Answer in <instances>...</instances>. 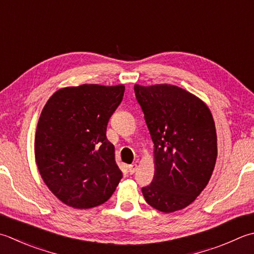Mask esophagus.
Instances as JSON below:
<instances>
[{
  "mask_svg": "<svg viewBox=\"0 0 254 254\" xmlns=\"http://www.w3.org/2000/svg\"><path fill=\"white\" fill-rule=\"evenodd\" d=\"M127 168H128V173H130L131 175H132V174H134V173L136 172V170H137V165H136V164H132V165H128V166H127Z\"/></svg>",
  "mask_w": 254,
  "mask_h": 254,
  "instance_id": "esophagus-1",
  "label": "esophagus"
}]
</instances>
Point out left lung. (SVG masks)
I'll use <instances>...</instances> for the list:
<instances>
[{
	"label": "left lung",
	"instance_id": "obj_1",
	"mask_svg": "<svg viewBox=\"0 0 254 254\" xmlns=\"http://www.w3.org/2000/svg\"><path fill=\"white\" fill-rule=\"evenodd\" d=\"M134 92L154 143L155 174L142 193L163 212L184 209L209 182L217 158L211 112L200 99L172 84L142 87Z\"/></svg>",
	"mask_w": 254,
	"mask_h": 254
}]
</instances>
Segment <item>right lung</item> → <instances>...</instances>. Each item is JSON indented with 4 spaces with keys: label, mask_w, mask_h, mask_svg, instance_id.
<instances>
[{
    "label": "right lung",
    "mask_w": 254,
    "mask_h": 254,
    "mask_svg": "<svg viewBox=\"0 0 254 254\" xmlns=\"http://www.w3.org/2000/svg\"><path fill=\"white\" fill-rule=\"evenodd\" d=\"M124 90L123 84H81L61 89L45 104L35 158L45 184L68 206L88 209L101 205L123 176L107 126Z\"/></svg>",
    "instance_id": "right-lung-1"
}]
</instances>
